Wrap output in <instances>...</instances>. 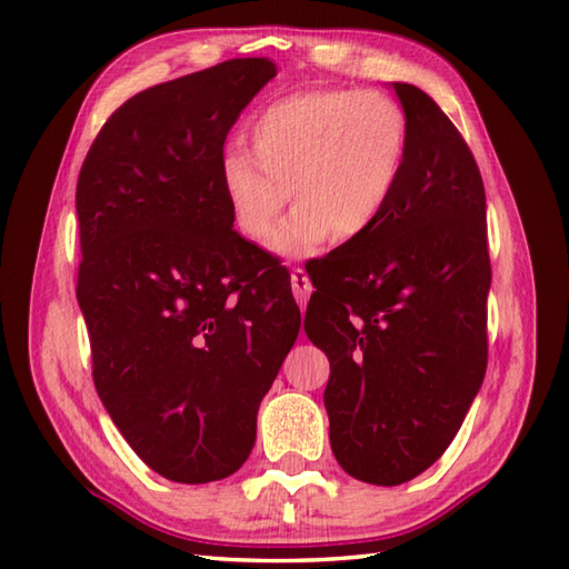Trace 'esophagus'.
<instances>
[{
	"mask_svg": "<svg viewBox=\"0 0 569 569\" xmlns=\"http://www.w3.org/2000/svg\"><path fill=\"white\" fill-rule=\"evenodd\" d=\"M291 288H293V296H296V300H298V306L306 308L308 298H310V293H312V283H310V278H308L306 269H300V266H298V269L291 271Z\"/></svg>",
	"mask_w": 569,
	"mask_h": 569,
	"instance_id": "obj_1",
	"label": "esophagus"
}]
</instances>
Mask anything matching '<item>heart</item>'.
<instances>
[{"instance_id":"1","label":"heart","mask_w":569,"mask_h":569,"mask_svg":"<svg viewBox=\"0 0 569 569\" xmlns=\"http://www.w3.org/2000/svg\"><path fill=\"white\" fill-rule=\"evenodd\" d=\"M249 141L251 153L229 149L220 163L232 220L263 244L293 190L298 204L271 247L303 259L381 222L406 171L410 127L389 94L325 88L271 102L253 119Z\"/></svg>"}]
</instances>
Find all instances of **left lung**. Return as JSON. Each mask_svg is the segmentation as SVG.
<instances>
[{
  "label": "left lung",
  "mask_w": 569,
  "mask_h": 569,
  "mask_svg": "<svg viewBox=\"0 0 569 569\" xmlns=\"http://www.w3.org/2000/svg\"><path fill=\"white\" fill-rule=\"evenodd\" d=\"M410 149L369 234L312 263L306 335L330 359L337 462L396 487L438 459L487 371V196L475 156L430 94L391 82Z\"/></svg>",
  "instance_id": "left-lung-1"
}]
</instances>
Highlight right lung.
Returning a JSON list of instances; mask_svg holds the SVG:
<instances>
[{"mask_svg": "<svg viewBox=\"0 0 569 569\" xmlns=\"http://www.w3.org/2000/svg\"><path fill=\"white\" fill-rule=\"evenodd\" d=\"M276 78L232 58L127 100L78 178V303L92 379L143 462L208 485L247 462L261 398L300 330L288 271L234 232L224 141Z\"/></svg>", "mask_w": 569, "mask_h": 569, "instance_id": "1", "label": "right lung"}]
</instances>
